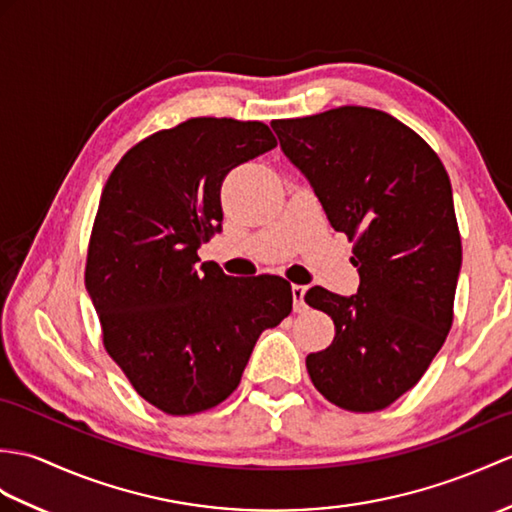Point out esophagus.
Here are the masks:
<instances>
[{
  "instance_id": "1",
  "label": "esophagus",
  "mask_w": 512,
  "mask_h": 512,
  "mask_svg": "<svg viewBox=\"0 0 512 512\" xmlns=\"http://www.w3.org/2000/svg\"><path fill=\"white\" fill-rule=\"evenodd\" d=\"M305 292L307 285H292V299H294V312H305Z\"/></svg>"
}]
</instances>
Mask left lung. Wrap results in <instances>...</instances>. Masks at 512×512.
<instances>
[{"label": "left lung", "instance_id": "8db88e82", "mask_svg": "<svg viewBox=\"0 0 512 512\" xmlns=\"http://www.w3.org/2000/svg\"><path fill=\"white\" fill-rule=\"evenodd\" d=\"M270 126L331 227L355 237L358 292L305 294L336 325L334 342L307 355V373L338 408L384 410L419 382L454 320L462 244L449 176L414 130L377 109Z\"/></svg>", "mask_w": 512, "mask_h": 512}]
</instances>
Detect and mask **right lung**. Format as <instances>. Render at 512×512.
Instances as JSON below:
<instances>
[{
	"label": "right lung",
	"instance_id": "right-lung-1",
	"mask_svg": "<svg viewBox=\"0 0 512 512\" xmlns=\"http://www.w3.org/2000/svg\"><path fill=\"white\" fill-rule=\"evenodd\" d=\"M275 146L261 122L194 117L130 148L102 189L85 285L106 351L163 412L218 406L261 331L292 312L285 279L229 277L198 257L222 231L224 176Z\"/></svg>",
	"mask_w": 512,
	"mask_h": 512
}]
</instances>
